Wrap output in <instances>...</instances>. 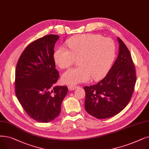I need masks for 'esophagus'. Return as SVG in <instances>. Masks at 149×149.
<instances>
[{
	"instance_id": "34e87169",
	"label": "esophagus",
	"mask_w": 149,
	"mask_h": 149,
	"mask_svg": "<svg viewBox=\"0 0 149 149\" xmlns=\"http://www.w3.org/2000/svg\"><path fill=\"white\" fill-rule=\"evenodd\" d=\"M77 88H78V86H74V85H69V86H68V89H69V90H70V91L75 90V89H76Z\"/></svg>"
}]
</instances>
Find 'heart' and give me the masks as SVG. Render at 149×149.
I'll return each mask as SVG.
<instances>
[{
	"label": "heart",
	"instance_id": "obj_1",
	"mask_svg": "<svg viewBox=\"0 0 149 149\" xmlns=\"http://www.w3.org/2000/svg\"><path fill=\"white\" fill-rule=\"evenodd\" d=\"M69 49L57 48L54 59L61 69L72 66L79 59V67L69 69L62 75V80L69 85H75L92 79L103 78L110 69L116 56V47L111 38L97 34L76 36L66 42Z\"/></svg>",
	"mask_w": 149,
	"mask_h": 149
}]
</instances>
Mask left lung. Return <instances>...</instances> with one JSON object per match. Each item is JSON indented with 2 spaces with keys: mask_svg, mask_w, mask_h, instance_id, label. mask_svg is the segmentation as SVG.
<instances>
[{
  "mask_svg": "<svg viewBox=\"0 0 149 149\" xmlns=\"http://www.w3.org/2000/svg\"><path fill=\"white\" fill-rule=\"evenodd\" d=\"M119 52L107 75L93 86H85V107L97 119H106L119 113L130 101L136 74L130 51L119 38Z\"/></svg>",
  "mask_w": 149,
  "mask_h": 149,
  "instance_id": "obj_1",
  "label": "left lung"
}]
</instances>
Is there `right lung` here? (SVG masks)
I'll use <instances>...</instances> for the list:
<instances>
[{
    "label": "right lung",
    "mask_w": 149,
    "mask_h": 149,
    "mask_svg": "<svg viewBox=\"0 0 149 149\" xmlns=\"http://www.w3.org/2000/svg\"><path fill=\"white\" fill-rule=\"evenodd\" d=\"M59 36L46 35L30 43L18 60L15 93L25 111L37 122L53 120L61 111L66 86H55L60 75L55 69L54 46Z\"/></svg>",
    "instance_id": "obj_1"
}]
</instances>
